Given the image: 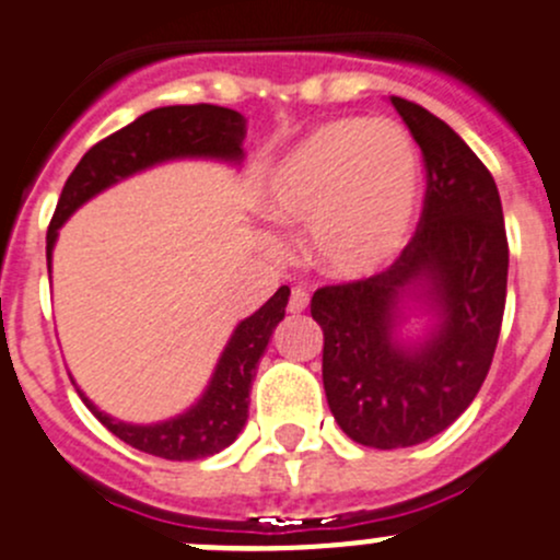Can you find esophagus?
Masks as SVG:
<instances>
[{"instance_id": "esophagus-1", "label": "esophagus", "mask_w": 560, "mask_h": 560, "mask_svg": "<svg viewBox=\"0 0 560 560\" xmlns=\"http://www.w3.org/2000/svg\"><path fill=\"white\" fill-rule=\"evenodd\" d=\"M310 304V293L304 288H291V299H288V313H304Z\"/></svg>"}]
</instances>
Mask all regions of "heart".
<instances>
[{
    "label": "heart",
    "instance_id": "b5f03b06",
    "mask_svg": "<svg viewBox=\"0 0 560 560\" xmlns=\"http://www.w3.org/2000/svg\"><path fill=\"white\" fill-rule=\"evenodd\" d=\"M419 187V152L402 127L337 119L275 168L267 209L275 220L310 229V247L326 272L370 278L411 240Z\"/></svg>",
    "mask_w": 560,
    "mask_h": 560
}]
</instances>
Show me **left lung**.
Instances as JSON below:
<instances>
[{
    "instance_id": "1",
    "label": "left lung",
    "mask_w": 560,
    "mask_h": 560,
    "mask_svg": "<svg viewBox=\"0 0 560 560\" xmlns=\"http://www.w3.org/2000/svg\"><path fill=\"white\" fill-rule=\"evenodd\" d=\"M392 105L422 149L424 201L400 256L364 280L324 285L310 315L324 329V389L337 424L373 450L433 439L474 402L506 304L509 242L487 165L446 121L411 100ZM431 282L442 326L419 352L390 340L396 299Z\"/></svg>"
}]
</instances>
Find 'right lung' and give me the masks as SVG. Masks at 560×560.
Returning a JSON list of instances; mask_svg holds the SVG:
<instances>
[{"label":"right lung","instance_id":"obj_1","mask_svg":"<svg viewBox=\"0 0 560 560\" xmlns=\"http://www.w3.org/2000/svg\"><path fill=\"white\" fill-rule=\"evenodd\" d=\"M245 136L247 121L240 110L209 103L154 108L121 130L105 136L81 158V163L65 182L46 236L48 267H51V247L57 242L59 225L81 203L90 201L94 192L171 158L240 160ZM288 293H291L288 285H280L278 293L258 313L236 326L234 337L220 357L209 389L203 392L198 406H192L182 417L141 428V424H125L105 417L84 395L81 400L103 422V428H108L116 439L130 444L132 450L163 457V460H201V457L218 455L220 450L234 444L236 435L245 428L258 359L264 357L275 326L285 315Z\"/></svg>","mask_w":560,"mask_h":560}]
</instances>
